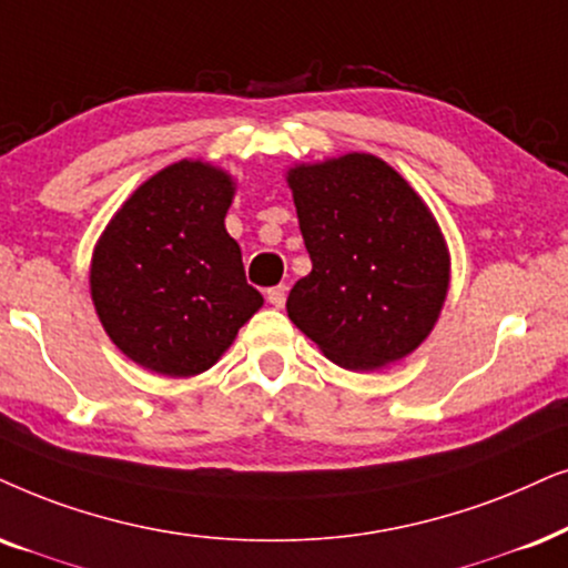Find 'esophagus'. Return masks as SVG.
Masks as SVG:
<instances>
[{
	"label": "esophagus",
	"mask_w": 568,
	"mask_h": 568,
	"mask_svg": "<svg viewBox=\"0 0 568 568\" xmlns=\"http://www.w3.org/2000/svg\"><path fill=\"white\" fill-rule=\"evenodd\" d=\"M266 297H268V302L274 307H284V302H286V286L284 284H278V286H271V290L266 292Z\"/></svg>",
	"instance_id": "1"
}]
</instances>
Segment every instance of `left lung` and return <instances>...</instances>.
<instances>
[{"label":"left lung","mask_w":568,"mask_h":568,"mask_svg":"<svg viewBox=\"0 0 568 568\" xmlns=\"http://www.w3.org/2000/svg\"><path fill=\"white\" fill-rule=\"evenodd\" d=\"M313 271L286 313L347 371L407 357L436 326L448 292V247L436 216L404 176L347 153L286 172Z\"/></svg>","instance_id":"left-lung-1"}]
</instances>
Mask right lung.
I'll list each match as a JSON object with an SVG mask.
<instances>
[{"label":"right lung","instance_id":"obj_1","mask_svg":"<svg viewBox=\"0 0 568 568\" xmlns=\"http://www.w3.org/2000/svg\"><path fill=\"white\" fill-rule=\"evenodd\" d=\"M232 197L224 169L182 159L145 180L95 242V313L145 371L169 378L209 371L261 311L224 226Z\"/></svg>","mask_w":568,"mask_h":568}]
</instances>
